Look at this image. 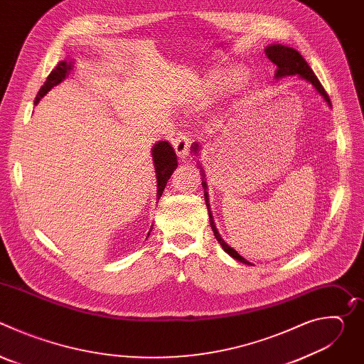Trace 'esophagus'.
<instances>
[{"label": "esophagus", "instance_id": "obj_1", "mask_svg": "<svg viewBox=\"0 0 364 364\" xmlns=\"http://www.w3.org/2000/svg\"><path fill=\"white\" fill-rule=\"evenodd\" d=\"M173 146H174V149H176L178 157H181V159L187 157L188 151H190V138H188V135H186V134H178V135L174 138V141H173Z\"/></svg>", "mask_w": 364, "mask_h": 364}]
</instances>
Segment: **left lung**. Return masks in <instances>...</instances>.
I'll return each instance as SVG.
<instances>
[{
  "label": "left lung",
  "instance_id": "8db88e82",
  "mask_svg": "<svg viewBox=\"0 0 364 364\" xmlns=\"http://www.w3.org/2000/svg\"><path fill=\"white\" fill-rule=\"evenodd\" d=\"M267 55H268V59L277 65L278 68V72H277V77H282V76H288V75H299L301 77H304L305 80H308L309 83H313L314 87L317 89V92L326 99V102H328V105H331L330 102V97L326 92V89L323 87V85L320 83L318 77L316 76V73L313 72V69L309 68V65L305 62V59L298 53V51L292 47H287V46H282V44H274V46H269L267 50ZM197 146L196 145L193 149L197 151ZM204 190H205V183H201ZM204 198H205V205L207 209H209V197H207V193H204ZM209 218H210V226H212V230L218 239V242L222 245V247L225 249L226 253H229L232 257H235L236 261L239 262H243L246 265H252L250 262H247L245 257H242L233 247H230L219 235L216 226H215V222H213V218H212V213H210V209H209Z\"/></svg>",
  "mask_w": 364,
  "mask_h": 364
}]
</instances>
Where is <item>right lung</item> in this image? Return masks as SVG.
I'll return each mask as SVG.
<instances>
[{"instance_id":"right-lung-1","label":"right lung","mask_w":364,"mask_h":364,"mask_svg":"<svg viewBox=\"0 0 364 364\" xmlns=\"http://www.w3.org/2000/svg\"><path fill=\"white\" fill-rule=\"evenodd\" d=\"M69 69H70V65L68 62H60L53 70H51V73L47 76V80L40 87L34 103H37L51 87L56 86L58 83H60L65 79ZM152 159H154L155 173H157V183H159L157 184V198L160 200V197H161V194L166 188L167 181L170 180L171 174L174 173V170L178 166L177 155H176V151L173 149V146L170 145L168 141H161L154 146Z\"/></svg>"}]
</instances>
